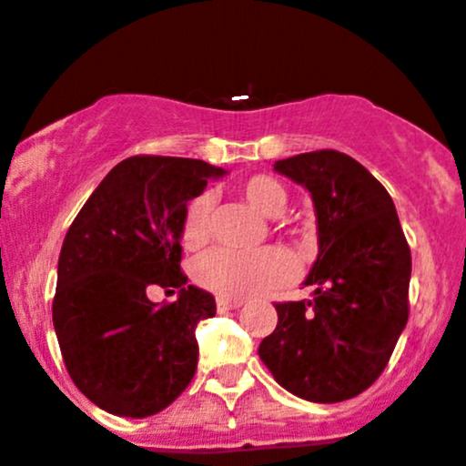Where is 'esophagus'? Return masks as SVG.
<instances>
[{"instance_id": "esophagus-1", "label": "esophagus", "mask_w": 466, "mask_h": 466, "mask_svg": "<svg viewBox=\"0 0 466 466\" xmlns=\"http://www.w3.org/2000/svg\"><path fill=\"white\" fill-rule=\"evenodd\" d=\"M216 305H218V311H220V314H223V311L238 309V307H241L243 302L241 300H229V298H218V302H216Z\"/></svg>"}]
</instances>
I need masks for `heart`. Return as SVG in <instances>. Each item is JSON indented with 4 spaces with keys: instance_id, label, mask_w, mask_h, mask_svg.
<instances>
[{
    "instance_id": "b5f03b06",
    "label": "heart",
    "mask_w": 466,
    "mask_h": 466,
    "mask_svg": "<svg viewBox=\"0 0 466 466\" xmlns=\"http://www.w3.org/2000/svg\"><path fill=\"white\" fill-rule=\"evenodd\" d=\"M248 205L264 216H279L287 207V188L268 175H252L241 184ZM211 198L207 193L188 202L182 218V241L187 248H200L209 237ZM291 275V259L279 248L259 252H234L214 248L193 261V279L202 289L223 298H248L252 293L278 287Z\"/></svg>"
}]
</instances>
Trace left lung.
<instances>
[{"label":"left lung","instance_id":"left-lung-1","mask_svg":"<svg viewBox=\"0 0 466 466\" xmlns=\"http://www.w3.org/2000/svg\"><path fill=\"white\" fill-rule=\"evenodd\" d=\"M311 193L319 259L311 300L275 302L259 358L311 403L355 399L385 371L410 316L412 255L387 188L353 157L316 150L275 161Z\"/></svg>","mask_w":466,"mask_h":466}]
</instances>
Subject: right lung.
Segmentation results:
<instances>
[{
	"instance_id": "add662e5",
	"label": "right lung",
	"mask_w": 466,
	"mask_h": 466,
	"mask_svg": "<svg viewBox=\"0 0 466 466\" xmlns=\"http://www.w3.org/2000/svg\"><path fill=\"white\" fill-rule=\"evenodd\" d=\"M223 173L200 159L129 157L72 220L52 319L72 382L97 408L152 417L196 376V325L216 300L187 284L179 238L187 205ZM150 286L179 288L178 300L157 306Z\"/></svg>"
}]
</instances>
